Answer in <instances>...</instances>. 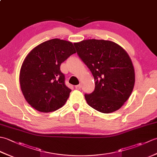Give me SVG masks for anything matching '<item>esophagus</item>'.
<instances>
[{"label": "esophagus", "mask_w": 157, "mask_h": 157, "mask_svg": "<svg viewBox=\"0 0 157 157\" xmlns=\"http://www.w3.org/2000/svg\"><path fill=\"white\" fill-rule=\"evenodd\" d=\"M75 89L79 90V89H80V88H82V84H79V85H77V86H75Z\"/></svg>", "instance_id": "obj_1"}]
</instances>
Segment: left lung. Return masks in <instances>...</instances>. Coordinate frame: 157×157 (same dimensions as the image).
Here are the masks:
<instances>
[{
  "mask_svg": "<svg viewBox=\"0 0 157 157\" xmlns=\"http://www.w3.org/2000/svg\"><path fill=\"white\" fill-rule=\"evenodd\" d=\"M73 44L94 78V90L84 95L88 105L103 113L119 109L135 84L134 68L128 53L115 42L105 40H85Z\"/></svg>",
  "mask_w": 157,
  "mask_h": 157,
  "instance_id": "8db88e82",
  "label": "left lung"
}]
</instances>
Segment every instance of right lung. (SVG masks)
<instances>
[{
  "label": "right lung",
  "instance_id": "1",
  "mask_svg": "<svg viewBox=\"0 0 157 157\" xmlns=\"http://www.w3.org/2000/svg\"><path fill=\"white\" fill-rule=\"evenodd\" d=\"M72 42L55 38L32 49L23 62L19 83L24 98L37 111L49 113L65 104L71 90L60 66L75 53Z\"/></svg>",
  "mask_w": 157,
  "mask_h": 157
}]
</instances>
